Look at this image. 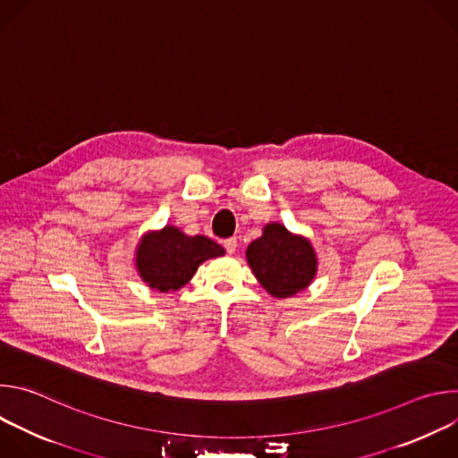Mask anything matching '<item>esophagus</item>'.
Returning a JSON list of instances; mask_svg holds the SVG:
<instances>
[{
    "label": "esophagus",
    "instance_id": "obj_1",
    "mask_svg": "<svg viewBox=\"0 0 458 458\" xmlns=\"http://www.w3.org/2000/svg\"><path fill=\"white\" fill-rule=\"evenodd\" d=\"M237 246H239V244H237V239H235V237H230V239L225 241V250H226L230 255L237 251Z\"/></svg>",
    "mask_w": 458,
    "mask_h": 458
}]
</instances>
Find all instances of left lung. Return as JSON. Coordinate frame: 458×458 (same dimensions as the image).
I'll use <instances>...</instances> for the list:
<instances>
[{
    "mask_svg": "<svg viewBox=\"0 0 458 458\" xmlns=\"http://www.w3.org/2000/svg\"><path fill=\"white\" fill-rule=\"evenodd\" d=\"M246 260L260 286L277 299L302 292L317 274L311 242L293 235L281 223L267 225L263 235L250 242Z\"/></svg>",
    "mask_w": 458,
    "mask_h": 458,
    "instance_id": "8db88e82",
    "label": "left lung"
}]
</instances>
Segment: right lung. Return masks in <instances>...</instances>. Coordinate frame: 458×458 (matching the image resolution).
Segmentation results:
<instances>
[{
	"label": "right lung",
	"mask_w": 458,
	"mask_h": 458,
	"mask_svg": "<svg viewBox=\"0 0 458 458\" xmlns=\"http://www.w3.org/2000/svg\"><path fill=\"white\" fill-rule=\"evenodd\" d=\"M225 255V248L205 235H186L175 226L148 232L136 250L140 277L161 293L182 288L207 259Z\"/></svg>",
	"instance_id": "1"
}]
</instances>
